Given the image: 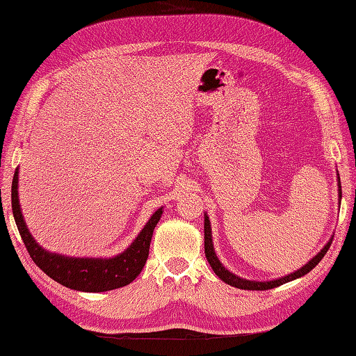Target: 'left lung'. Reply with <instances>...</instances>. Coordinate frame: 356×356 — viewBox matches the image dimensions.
Returning <instances> with one entry per match:
<instances>
[{
  "mask_svg": "<svg viewBox=\"0 0 356 356\" xmlns=\"http://www.w3.org/2000/svg\"><path fill=\"white\" fill-rule=\"evenodd\" d=\"M338 184H339V197H341V183H338ZM330 244H332V239H330V241H329L327 244L324 245L323 250H321L320 253H318V255H316L315 258H312V259L309 261V263H307L306 266L301 267L300 270H296V272H293V273L287 275V277H282V278H280V280H273V281H263V282H259V281H249V280L238 278L236 275L230 273V272L226 269V267H224V266L220 263V259L216 258L215 252H213V245H212V232H210V221H209L207 216L204 218V253H206V258H207V261H209V264H210V267H212V269H213V272L216 273V277L221 278L224 282H227L229 286H234V287H236V289H244V290H269V289H273V287H278V286H281V284H286V282L292 281V280L304 277V275L309 273V272H310L312 269H314V267L324 258V255H325V253H327V250H329V248H330Z\"/></svg>",
  "mask_w": 356,
  "mask_h": 356,
  "instance_id": "obj_1",
  "label": "left lung"
}]
</instances>
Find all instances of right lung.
<instances>
[{
	"label": "right lung",
	"instance_id": "1",
	"mask_svg": "<svg viewBox=\"0 0 356 356\" xmlns=\"http://www.w3.org/2000/svg\"><path fill=\"white\" fill-rule=\"evenodd\" d=\"M18 169L15 170L12 181V212L15 218L19 235L23 238L29 255L33 263L44 272L47 277L55 280L60 284L69 289L81 290V292H106L132 282L141 273L146 259L149 257L150 239L154 229L163 215V209H158L152 215L149 222L144 226L136 236L132 245L122 252L121 255L108 259H92V258H67L49 253L35 243L32 235L29 234L26 222L23 220L18 201Z\"/></svg>",
	"mask_w": 356,
	"mask_h": 356
}]
</instances>
